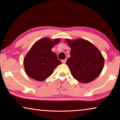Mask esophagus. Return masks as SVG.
I'll use <instances>...</instances> for the list:
<instances>
[{"mask_svg": "<svg viewBox=\"0 0 120 120\" xmlns=\"http://www.w3.org/2000/svg\"><path fill=\"white\" fill-rule=\"evenodd\" d=\"M66 61H67L66 59H65V60H62V63H63V64H65V63H66Z\"/></svg>", "mask_w": 120, "mask_h": 120, "instance_id": "1", "label": "esophagus"}]
</instances>
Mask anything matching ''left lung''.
<instances>
[{
  "label": "left lung",
  "instance_id": "1",
  "mask_svg": "<svg viewBox=\"0 0 120 120\" xmlns=\"http://www.w3.org/2000/svg\"><path fill=\"white\" fill-rule=\"evenodd\" d=\"M66 41L71 48L70 57L66 63L74 78L81 83H88L96 79L104 64V59L99 50L83 39H67Z\"/></svg>",
  "mask_w": 120,
  "mask_h": 120
}]
</instances>
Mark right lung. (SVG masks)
<instances>
[{
  "label": "right lung",
  "mask_w": 120,
  "mask_h": 120,
  "mask_svg": "<svg viewBox=\"0 0 120 120\" xmlns=\"http://www.w3.org/2000/svg\"><path fill=\"white\" fill-rule=\"evenodd\" d=\"M60 39L51 40L44 38L37 41L31 47L23 60L26 73L30 78L42 81L53 73L54 69L62 62L51 51L58 44Z\"/></svg>",
  "instance_id": "right-lung-1"
}]
</instances>
